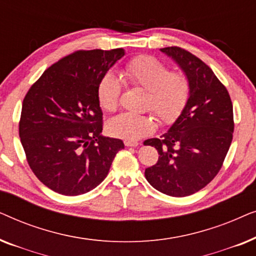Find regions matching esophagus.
<instances>
[{"label": "esophagus", "instance_id": "obj_1", "mask_svg": "<svg viewBox=\"0 0 256 256\" xmlns=\"http://www.w3.org/2000/svg\"><path fill=\"white\" fill-rule=\"evenodd\" d=\"M124 146H138V142H136V141H128V140H126Z\"/></svg>", "mask_w": 256, "mask_h": 256}]
</instances>
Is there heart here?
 <instances>
[{"mask_svg":"<svg viewBox=\"0 0 256 256\" xmlns=\"http://www.w3.org/2000/svg\"><path fill=\"white\" fill-rule=\"evenodd\" d=\"M124 74L132 84L146 90V107L156 115L160 124H174L184 112L191 94L190 80L184 72L170 71L157 58L142 54L126 64ZM121 92V79L114 72L104 73L96 88L100 107L114 112L120 102ZM107 129L113 136L134 141L152 132L155 120L146 114L122 113L108 121Z\"/></svg>","mask_w":256,"mask_h":256,"instance_id":"obj_1","label":"heart"}]
</instances>
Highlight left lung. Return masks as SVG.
<instances>
[{"instance_id": "8db88e82", "label": "left lung", "mask_w": 256, "mask_h": 256, "mask_svg": "<svg viewBox=\"0 0 256 256\" xmlns=\"http://www.w3.org/2000/svg\"><path fill=\"white\" fill-rule=\"evenodd\" d=\"M160 51L188 76L191 94L168 132L144 141L160 155L144 174L162 194L185 197L205 188L222 169L233 138V104L228 90L202 59L178 46Z\"/></svg>"}]
</instances>
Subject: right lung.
Segmentation results:
<instances>
[{"label":"right lung","instance_id":"right-lung-1","mask_svg":"<svg viewBox=\"0 0 256 256\" xmlns=\"http://www.w3.org/2000/svg\"><path fill=\"white\" fill-rule=\"evenodd\" d=\"M124 48L79 50L62 58L24 96L18 132L28 164L45 186L78 196L93 190L110 171L121 140L101 136L96 96L101 76Z\"/></svg>","mask_w":256,"mask_h":256}]
</instances>
